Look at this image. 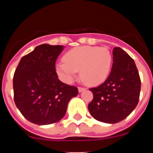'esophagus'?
Instances as JSON below:
<instances>
[{
	"instance_id": "esophagus-1",
	"label": "esophagus",
	"mask_w": 153,
	"mask_h": 153,
	"mask_svg": "<svg viewBox=\"0 0 153 153\" xmlns=\"http://www.w3.org/2000/svg\"><path fill=\"white\" fill-rule=\"evenodd\" d=\"M78 92H83V91H84V90H85V88H83V87H80V86H79V87H78Z\"/></svg>"
}]
</instances>
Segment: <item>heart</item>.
<instances>
[{"label": "heart", "mask_w": 153, "mask_h": 153, "mask_svg": "<svg viewBox=\"0 0 153 153\" xmlns=\"http://www.w3.org/2000/svg\"><path fill=\"white\" fill-rule=\"evenodd\" d=\"M64 61L55 64V71L64 82L71 84L78 75L89 85H98L108 78L112 65V55L106 47L82 46L64 55Z\"/></svg>", "instance_id": "obj_1"}]
</instances>
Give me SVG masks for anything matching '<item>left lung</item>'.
I'll return each mask as SVG.
<instances>
[{
    "mask_svg": "<svg viewBox=\"0 0 153 153\" xmlns=\"http://www.w3.org/2000/svg\"><path fill=\"white\" fill-rule=\"evenodd\" d=\"M112 69L101 85L91 88L93 100L88 105L97 121L115 124L126 118L136 107L141 79L135 61L120 47L112 51Z\"/></svg>",
    "mask_w": 153,
    "mask_h": 153,
    "instance_id": "1",
    "label": "left lung"
}]
</instances>
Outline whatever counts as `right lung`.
Here are the masks:
<instances>
[{"label": "right lung", "mask_w": 153, "mask_h": 153, "mask_svg": "<svg viewBox=\"0 0 153 153\" xmlns=\"http://www.w3.org/2000/svg\"><path fill=\"white\" fill-rule=\"evenodd\" d=\"M64 49L61 45L38 46L21 58L14 74L15 105L33 124L59 121L69 101L78 95V88L61 82L55 71V61Z\"/></svg>", "instance_id": "right-lung-1"}]
</instances>
